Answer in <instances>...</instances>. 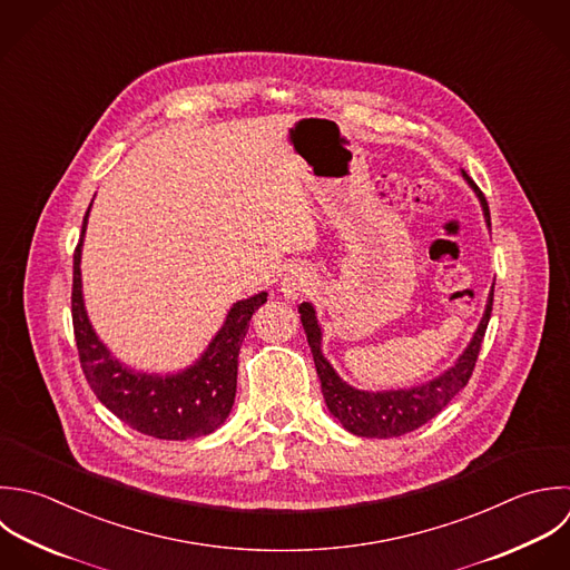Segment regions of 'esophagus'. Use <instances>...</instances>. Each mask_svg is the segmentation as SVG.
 <instances>
[{
  "label": "esophagus",
  "mask_w": 570,
  "mask_h": 570,
  "mask_svg": "<svg viewBox=\"0 0 570 570\" xmlns=\"http://www.w3.org/2000/svg\"><path fill=\"white\" fill-rule=\"evenodd\" d=\"M279 288H282V293H284L286 299H293V302H295V299H299V297L313 293L315 282H313L311 273H306L304 268H291V271L284 275Z\"/></svg>",
  "instance_id": "obj_1"
}]
</instances>
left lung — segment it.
Listing matches in <instances>:
<instances>
[{
    "instance_id": "obj_1",
    "label": "left lung",
    "mask_w": 570,
    "mask_h": 570,
    "mask_svg": "<svg viewBox=\"0 0 570 570\" xmlns=\"http://www.w3.org/2000/svg\"><path fill=\"white\" fill-rule=\"evenodd\" d=\"M462 175L469 181V186L475 190V195L482 204V210H484V219L491 226V213H489V202H487L484 193L466 175V170H462ZM493 288L495 286H491L484 317H482L471 344L458 357L455 366H451L440 377H435L422 386L397 389V391H377V393L353 389L335 373V368L322 353V328H320L313 304H308V302L299 304L302 326H304V333H306L313 360H315L317 377L322 382L324 402H326L331 415L337 417L340 424L348 433H353L357 438H377V440L406 435V433L424 426L429 420H433L469 384V380L473 375V368H475V362H478V355L482 348V340H484V333H487V326L491 320V311H493Z\"/></svg>"
}]
</instances>
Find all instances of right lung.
I'll list each match as a JSON object with an SVG mask.
<instances>
[{"instance_id": "obj_1", "label": "right lung", "mask_w": 570, "mask_h": 570, "mask_svg": "<svg viewBox=\"0 0 570 570\" xmlns=\"http://www.w3.org/2000/svg\"><path fill=\"white\" fill-rule=\"evenodd\" d=\"M90 206L83 215L81 237L72 255V328L81 371L97 400L130 429L157 440H193L217 431L235 402L237 357L253 313L266 304L268 293L239 299L228 311L202 357L170 375L137 373L110 355L92 331L81 295V244Z\"/></svg>"}]
</instances>
